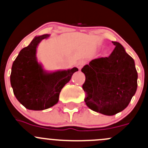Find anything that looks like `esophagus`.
<instances>
[{
  "label": "esophagus",
  "instance_id": "esophagus-1",
  "mask_svg": "<svg viewBox=\"0 0 148 148\" xmlns=\"http://www.w3.org/2000/svg\"><path fill=\"white\" fill-rule=\"evenodd\" d=\"M85 63H86V62L84 61V60H81V61H79L78 63H77V68H78L79 69H81L82 67H83L84 65L85 64Z\"/></svg>",
  "mask_w": 148,
  "mask_h": 148
}]
</instances>
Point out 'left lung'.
<instances>
[{
  "label": "left lung",
  "instance_id": "obj_1",
  "mask_svg": "<svg viewBox=\"0 0 148 148\" xmlns=\"http://www.w3.org/2000/svg\"><path fill=\"white\" fill-rule=\"evenodd\" d=\"M108 57L91 60L82 69L86 80L82 86L84 101L92 111L113 116L128 106L138 87L134 60L117 42Z\"/></svg>",
  "mask_w": 148,
  "mask_h": 148
}]
</instances>
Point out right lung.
Returning a JSON list of instances; mask_svg holds the SVG:
<instances>
[{"label":"right lung","instance_id":"right-lung-1","mask_svg":"<svg viewBox=\"0 0 148 148\" xmlns=\"http://www.w3.org/2000/svg\"><path fill=\"white\" fill-rule=\"evenodd\" d=\"M49 37L48 34L35 37L12 63L10 84L14 95L29 110L42 111L57 104L62 88L78 71L77 67L50 72L43 69L37 62V47Z\"/></svg>","mask_w":148,"mask_h":148}]
</instances>
